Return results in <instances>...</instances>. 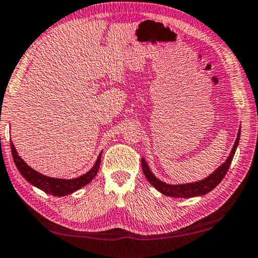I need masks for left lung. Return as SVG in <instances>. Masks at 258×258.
Here are the masks:
<instances>
[{"label":"left lung","instance_id":"left-lung-1","mask_svg":"<svg viewBox=\"0 0 258 258\" xmlns=\"http://www.w3.org/2000/svg\"><path fill=\"white\" fill-rule=\"evenodd\" d=\"M239 139H240V129L238 130L234 147L231 148L229 156L227 157L225 163H222L215 172L211 173L206 178L201 179V181L192 182V183H184V184L165 183L155 176L153 172L150 171L147 162H146L145 158L143 157L142 158V166H143L144 174H145L146 178L149 181V183L152 184L155 188H157L160 193L164 194V196L172 197V198H194V197L205 196V194L212 191V189L222 181V178L225 177V175L227 174L228 169H229V167H230L232 158H234V156H235L236 149L238 147V144H239Z\"/></svg>","mask_w":258,"mask_h":258}]
</instances>
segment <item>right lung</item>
<instances>
[{
	"label": "right lung",
	"mask_w": 258,
	"mask_h": 258,
	"mask_svg": "<svg viewBox=\"0 0 258 258\" xmlns=\"http://www.w3.org/2000/svg\"><path fill=\"white\" fill-rule=\"evenodd\" d=\"M10 146H11V152H12L14 164H16L17 168L19 169V172H20L22 176L26 178L29 183L32 184L33 186L40 188L41 191L46 192L48 194H51V196L65 197V196H69V194L73 192L77 191V189H80L81 187L87 185V184H89L92 179L95 177V175L100 168L102 152L98 156V159H96L93 167H92L89 172L81 175L79 177L71 178V179L49 177L35 171V169L29 166V165L24 162L20 156H19L17 149L14 147L12 142H10Z\"/></svg>",
	"instance_id": "1"
}]
</instances>
